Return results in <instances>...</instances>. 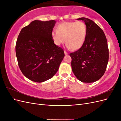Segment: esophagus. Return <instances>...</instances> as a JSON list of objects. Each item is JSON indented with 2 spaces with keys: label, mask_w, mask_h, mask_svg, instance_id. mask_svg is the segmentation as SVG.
<instances>
[{
  "label": "esophagus",
  "mask_w": 121,
  "mask_h": 121,
  "mask_svg": "<svg viewBox=\"0 0 121 121\" xmlns=\"http://www.w3.org/2000/svg\"><path fill=\"white\" fill-rule=\"evenodd\" d=\"M64 53H65V55L68 54V53L67 52H65V51H64Z\"/></svg>",
  "instance_id": "esophagus-1"
}]
</instances>
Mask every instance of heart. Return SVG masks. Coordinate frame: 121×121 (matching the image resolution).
Returning a JSON list of instances; mask_svg holds the SVG:
<instances>
[{"mask_svg":"<svg viewBox=\"0 0 121 121\" xmlns=\"http://www.w3.org/2000/svg\"><path fill=\"white\" fill-rule=\"evenodd\" d=\"M86 25L83 22H64L58 24L57 30H53L52 36L54 44L60 46L65 41L67 47L73 50L80 49L85 41Z\"/></svg>","mask_w":121,"mask_h":121,"instance_id":"heart-1","label":"heart"}]
</instances>
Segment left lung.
<instances>
[{"label":"left lung","instance_id":"8db88e82","mask_svg":"<svg viewBox=\"0 0 121 121\" xmlns=\"http://www.w3.org/2000/svg\"><path fill=\"white\" fill-rule=\"evenodd\" d=\"M87 36L83 46L69 54L72 69L76 78L84 83H92L104 75L108 61V48L104 31L94 22L86 17Z\"/></svg>","mask_w":121,"mask_h":121}]
</instances>
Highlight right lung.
Segmentation results:
<instances>
[{
	"label": "right lung",
	"instance_id": "obj_1",
	"mask_svg": "<svg viewBox=\"0 0 121 121\" xmlns=\"http://www.w3.org/2000/svg\"><path fill=\"white\" fill-rule=\"evenodd\" d=\"M55 20H35L22 29L16 53L19 68L26 77L41 83L56 74L65 56L63 49L54 43L52 32Z\"/></svg>",
	"mask_w": 121,
	"mask_h": 121
}]
</instances>
